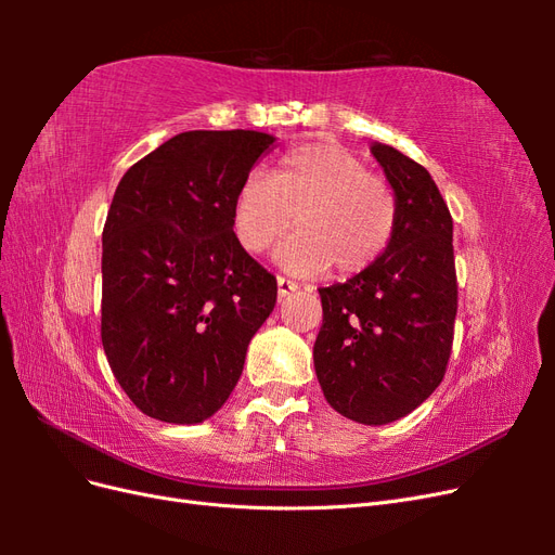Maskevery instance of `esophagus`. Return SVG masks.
I'll use <instances>...</instances> for the list:
<instances>
[{"label": "esophagus", "instance_id": "1", "mask_svg": "<svg viewBox=\"0 0 555 555\" xmlns=\"http://www.w3.org/2000/svg\"><path fill=\"white\" fill-rule=\"evenodd\" d=\"M296 289H298V284H296V282H292V280H284V278H278V296H280V298L294 294Z\"/></svg>", "mask_w": 555, "mask_h": 555}]
</instances>
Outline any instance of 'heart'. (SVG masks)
Instances as JSON below:
<instances>
[{
  "label": "heart",
  "instance_id": "heart-1",
  "mask_svg": "<svg viewBox=\"0 0 555 555\" xmlns=\"http://www.w3.org/2000/svg\"><path fill=\"white\" fill-rule=\"evenodd\" d=\"M275 261L294 275H319L335 266L354 275L389 247L398 204L384 178L335 143H306L289 150L273 178L249 171L231 204V229L247 255H261L294 224Z\"/></svg>",
  "mask_w": 555,
  "mask_h": 555
}]
</instances>
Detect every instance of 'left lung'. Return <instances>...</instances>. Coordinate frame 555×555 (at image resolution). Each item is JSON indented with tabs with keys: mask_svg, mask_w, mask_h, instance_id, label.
<instances>
[{
	"mask_svg": "<svg viewBox=\"0 0 555 555\" xmlns=\"http://www.w3.org/2000/svg\"><path fill=\"white\" fill-rule=\"evenodd\" d=\"M371 153L396 194L384 255L345 284L322 287L314 373L328 405L365 426L410 414L438 389L451 354L459 292L453 222L438 184L396 147Z\"/></svg>",
	"mask_w": 555,
	"mask_h": 555,
	"instance_id": "1",
	"label": "left lung"
}]
</instances>
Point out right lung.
Listing matches in <instances>:
<instances>
[{
  "instance_id": "right-lung-1",
  "label": "right lung",
  "mask_w": 555,
  "mask_h": 555,
  "mask_svg": "<svg viewBox=\"0 0 555 555\" xmlns=\"http://www.w3.org/2000/svg\"><path fill=\"white\" fill-rule=\"evenodd\" d=\"M275 145L249 129L182 131L117 184L102 236V343L122 391L157 422L192 426L220 410L275 308V278L231 229L233 194Z\"/></svg>"
}]
</instances>
